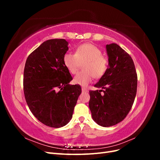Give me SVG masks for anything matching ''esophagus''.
I'll list each match as a JSON object with an SVG mask.
<instances>
[{
  "mask_svg": "<svg viewBox=\"0 0 160 160\" xmlns=\"http://www.w3.org/2000/svg\"><path fill=\"white\" fill-rule=\"evenodd\" d=\"M88 90L87 89L85 88H82V92H85H85H88Z\"/></svg>",
  "mask_w": 160,
  "mask_h": 160,
  "instance_id": "1",
  "label": "esophagus"
}]
</instances>
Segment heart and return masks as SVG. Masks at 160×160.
<instances>
[{
	"label": "heart",
	"instance_id": "1",
	"mask_svg": "<svg viewBox=\"0 0 160 160\" xmlns=\"http://www.w3.org/2000/svg\"><path fill=\"white\" fill-rule=\"evenodd\" d=\"M62 61L71 74L78 71L81 65L83 71L79 72L73 79L75 84L82 86L89 85L93 77L100 79L107 72L109 66L108 57L102 55V51L91 43H85L77 47L75 54L66 52Z\"/></svg>",
	"mask_w": 160,
	"mask_h": 160
}]
</instances>
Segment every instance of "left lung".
Masks as SVG:
<instances>
[{"mask_svg": "<svg viewBox=\"0 0 160 160\" xmlns=\"http://www.w3.org/2000/svg\"><path fill=\"white\" fill-rule=\"evenodd\" d=\"M106 49L109 67L95 85L103 89L89 91V106L97 123L110 127L123 121L132 109L137 93L138 75L133 59L122 48L112 43L106 45Z\"/></svg>", "mask_w": 160, "mask_h": 160, "instance_id": "8db88e82", "label": "left lung"}]
</instances>
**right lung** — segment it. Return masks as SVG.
Returning a JSON list of instances; mask_svg holds the SVG:
<instances>
[{
  "label": "right lung",
  "mask_w": 160,
  "mask_h": 160,
  "mask_svg": "<svg viewBox=\"0 0 160 160\" xmlns=\"http://www.w3.org/2000/svg\"><path fill=\"white\" fill-rule=\"evenodd\" d=\"M63 38L42 42L27 57L24 69L23 90L26 102L35 117L51 128L65 126L72 118L81 93L62 58L68 51Z\"/></svg>",
  "instance_id": "add662e5"
}]
</instances>
